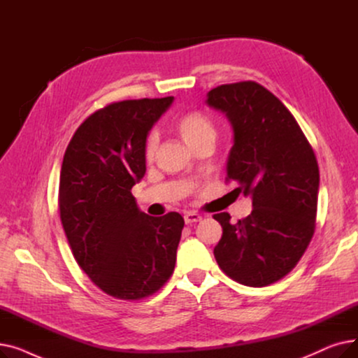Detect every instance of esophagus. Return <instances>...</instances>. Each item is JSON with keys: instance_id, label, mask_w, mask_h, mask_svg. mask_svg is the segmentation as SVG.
Returning <instances> with one entry per match:
<instances>
[{"instance_id": "1", "label": "esophagus", "mask_w": 358, "mask_h": 358, "mask_svg": "<svg viewBox=\"0 0 358 358\" xmlns=\"http://www.w3.org/2000/svg\"><path fill=\"white\" fill-rule=\"evenodd\" d=\"M201 220V216L194 213V212H187L184 213V222L187 224H192V223H196V222H200Z\"/></svg>"}]
</instances>
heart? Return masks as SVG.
I'll return each instance as SVG.
<instances>
[{
  "mask_svg": "<svg viewBox=\"0 0 358 358\" xmlns=\"http://www.w3.org/2000/svg\"><path fill=\"white\" fill-rule=\"evenodd\" d=\"M176 126L181 138L192 148L203 141H215L216 138V127L213 122L200 111L184 113L182 116L178 117ZM158 142L159 139L157 131H149L143 143V155L148 161L154 159L158 149Z\"/></svg>",
  "mask_w": 358,
  "mask_h": 358,
  "instance_id": "b5f03b06",
  "label": "heart"
}]
</instances>
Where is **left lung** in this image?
Returning a JSON list of instances; mask_svg holds the SVG:
<instances>
[{
    "label": "left lung",
    "mask_w": 358,
    "mask_h": 358,
    "mask_svg": "<svg viewBox=\"0 0 358 358\" xmlns=\"http://www.w3.org/2000/svg\"><path fill=\"white\" fill-rule=\"evenodd\" d=\"M234 129L227 181L251 196L252 212L222 224L215 247L219 267L241 285L262 287L289 274L315 232L319 168L313 149L292 113L254 81L219 85L208 92Z\"/></svg>",
    "instance_id": "obj_1"
}]
</instances>
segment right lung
I'll return each instance as SVG.
<instances>
[{
	"label": "right lung",
	"mask_w": 358,
	"mask_h": 358,
	"mask_svg": "<svg viewBox=\"0 0 358 358\" xmlns=\"http://www.w3.org/2000/svg\"><path fill=\"white\" fill-rule=\"evenodd\" d=\"M173 100H124L97 110L64 155L59 212L69 247L92 283L116 299L154 294L176 267L182 216H148L130 193L146 171L148 131Z\"/></svg>",
	"instance_id": "add662e5"
}]
</instances>
